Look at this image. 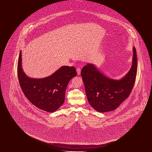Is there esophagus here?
<instances>
[{"mask_svg": "<svg viewBox=\"0 0 152 152\" xmlns=\"http://www.w3.org/2000/svg\"><path fill=\"white\" fill-rule=\"evenodd\" d=\"M76 71H77V75H80V72H81V69H80V68H77Z\"/></svg>", "mask_w": 152, "mask_h": 152, "instance_id": "esophagus-1", "label": "esophagus"}]
</instances>
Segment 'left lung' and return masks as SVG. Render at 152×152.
<instances>
[{"mask_svg":"<svg viewBox=\"0 0 152 152\" xmlns=\"http://www.w3.org/2000/svg\"><path fill=\"white\" fill-rule=\"evenodd\" d=\"M132 50V67L120 80L107 77L93 64L83 68L81 76L87 100L97 112L113 111L129 96L137 75V53L135 48Z\"/></svg>","mask_w":152,"mask_h":152,"instance_id":"8db88e82","label":"left lung"}]
</instances>
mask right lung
Here are the masks:
<instances>
[{"mask_svg": "<svg viewBox=\"0 0 152 152\" xmlns=\"http://www.w3.org/2000/svg\"><path fill=\"white\" fill-rule=\"evenodd\" d=\"M18 74L21 88L30 102L46 112H54L63 104L68 84L70 80L76 76L77 72L74 67L64 66L48 77H29L23 69L20 50Z\"/></svg>", "mask_w": 152, "mask_h": 152, "instance_id": "1", "label": "right lung"}]
</instances>
